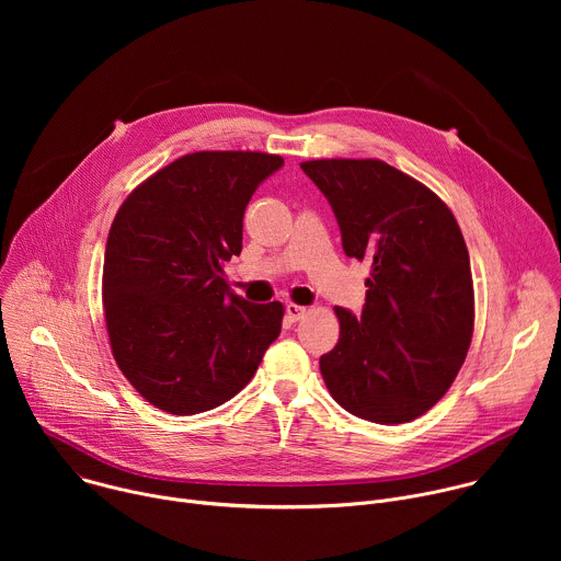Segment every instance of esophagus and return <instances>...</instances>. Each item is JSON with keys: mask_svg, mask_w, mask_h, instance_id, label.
Returning <instances> with one entry per match:
<instances>
[{"mask_svg": "<svg viewBox=\"0 0 561 561\" xmlns=\"http://www.w3.org/2000/svg\"><path fill=\"white\" fill-rule=\"evenodd\" d=\"M304 314H306V306H299V304H293V301L286 304V317L290 319V322H299Z\"/></svg>", "mask_w": 561, "mask_h": 561, "instance_id": "obj_1", "label": "esophagus"}]
</instances>
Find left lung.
Returning a JSON list of instances; mask_svg holds the SVG:
<instances>
[{"mask_svg": "<svg viewBox=\"0 0 561 561\" xmlns=\"http://www.w3.org/2000/svg\"><path fill=\"white\" fill-rule=\"evenodd\" d=\"M301 171L329 199L344 253L370 266L362 314L335 306L340 342L319 370L351 415L411 422L444 397L470 346L461 230L433 191L379 159H314Z\"/></svg>", "mask_w": 561, "mask_h": 561, "instance_id": "8db88e82", "label": "left lung"}]
</instances>
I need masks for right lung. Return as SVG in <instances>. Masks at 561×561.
I'll use <instances>...</instances> for the list:
<instances>
[{"label": "right lung", "mask_w": 561, "mask_h": 561, "mask_svg": "<svg viewBox=\"0 0 561 561\" xmlns=\"http://www.w3.org/2000/svg\"><path fill=\"white\" fill-rule=\"evenodd\" d=\"M279 154L202 150L137 186L115 215L102 297L117 366L171 415L221 407L279 337L284 306L234 295L224 262L242 253L244 210Z\"/></svg>", "instance_id": "obj_1"}]
</instances>
